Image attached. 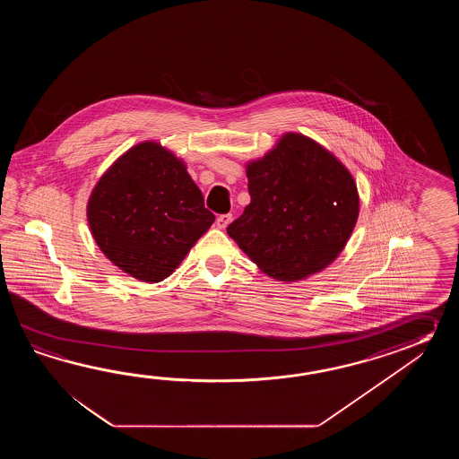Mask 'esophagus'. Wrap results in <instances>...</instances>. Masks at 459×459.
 <instances>
[{
	"mask_svg": "<svg viewBox=\"0 0 459 459\" xmlns=\"http://www.w3.org/2000/svg\"><path fill=\"white\" fill-rule=\"evenodd\" d=\"M231 220H233V215L231 213H225V215H220L216 218V226L220 228V230H225L226 226L231 223Z\"/></svg>",
	"mask_w": 459,
	"mask_h": 459,
	"instance_id": "34e87169",
	"label": "esophagus"
}]
</instances>
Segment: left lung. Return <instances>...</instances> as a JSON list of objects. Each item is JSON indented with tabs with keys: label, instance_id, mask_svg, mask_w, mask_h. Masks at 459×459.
Masks as SVG:
<instances>
[{
	"label": "left lung",
	"instance_id": "obj_1",
	"mask_svg": "<svg viewBox=\"0 0 459 459\" xmlns=\"http://www.w3.org/2000/svg\"><path fill=\"white\" fill-rule=\"evenodd\" d=\"M246 174L251 204L226 231L249 259L283 282L328 267L359 215L348 169L310 137L287 133Z\"/></svg>",
	"mask_w": 459,
	"mask_h": 459
}]
</instances>
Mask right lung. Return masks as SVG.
Returning a JSON list of instances; mask_svg holds the SVG:
<instances>
[{
  "label": "right lung",
  "instance_id": "obj_1",
  "mask_svg": "<svg viewBox=\"0 0 459 459\" xmlns=\"http://www.w3.org/2000/svg\"><path fill=\"white\" fill-rule=\"evenodd\" d=\"M87 218L108 259L149 283L174 273L215 221L186 164L152 141L108 169L90 195Z\"/></svg>",
  "mask_w": 459,
  "mask_h": 459
}]
</instances>
